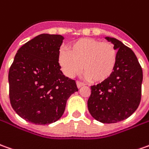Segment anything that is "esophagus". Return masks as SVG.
Wrapping results in <instances>:
<instances>
[{
    "instance_id": "obj_1",
    "label": "esophagus",
    "mask_w": 149,
    "mask_h": 149,
    "mask_svg": "<svg viewBox=\"0 0 149 149\" xmlns=\"http://www.w3.org/2000/svg\"><path fill=\"white\" fill-rule=\"evenodd\" d=\"M76 84H77V87H78L79 88H81L82 86H84V83H82V82H80V81H77Z\"/></svg>"
}]
</instances>
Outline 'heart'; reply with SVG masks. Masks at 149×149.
<instances>
[{
	"label": "heart",
	"mask_w": 149,
	"mask_h": 149,
	"mask_svg": "<svg viewBox=\"0 0 149 149\" xmlns=\"http://www.w3.org/2000/svg\"><path fill=\"white\" fill-rule=\"evenodd\" d=\"M58 61L63 72L73 77L83 70L84 76L91 83L107 80L117 62V51L110 42L93 38H83L74 42L69 52L61 51Z\"/></svg>",
	"instance_id": "heart-1"
}]
</instances>
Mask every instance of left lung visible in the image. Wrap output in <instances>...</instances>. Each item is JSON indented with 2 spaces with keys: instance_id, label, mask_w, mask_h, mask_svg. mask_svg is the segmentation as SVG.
I'll use <instances>...</instances> for the list:
<instances>
[{
  "instance_id": "8db88e82",
  "label": "left lung",
  "mask_w": 149,
  "mask_h": 149,
  "mask_svg": "<svg viewBox=\"0 0 149 149\" xmlns=\"http://www.w3.org/2000/svg\"><path fill=\"white\" fill-rule=\"evenodd\" d=\"M117 49L114 72L105 81L91 86L88 108L102 123H116L136 111L141 100L143 70L135 54L120 41L106 38Z\"/></svg>"
}]
</instances>
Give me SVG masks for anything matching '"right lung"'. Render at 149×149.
<instances>
[{
  "mask_svg": "<svg viewBox=\"0 0 149 149\" xmlns=\"http://www.w3.org/2000/svg\"><path fill=\"white\" fill-rule=\"evenodd\" d=\"M61 35L40 34L18 50L9 70L10 100L20 117L48 125L62 116L70 96L78 91L58 62Z\"/></svg>",
  "mask_w": 149,
  "mask_h": 149,
  "instance_id": "add662e5",
  "label": "right lung"
}]
</instances>
